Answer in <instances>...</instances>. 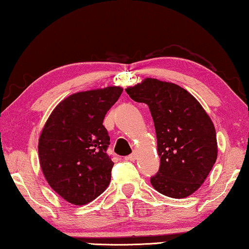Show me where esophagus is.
<instances>
[{
  "mask_svg": "<svg viewBox=\"0 0 249 249\" xmlns=\"http://www.w3.org/2000/svg\"><path fill=\"white\" fill-rule=\"evenodd\" d=\"M137 159V155L135 153H133V154H131V155H128L127 157H126V160H132V161H134Z\"/></svg>",
  "mask_w": 249,
  "mask_h": 249,
  "instance_id": "1",
  "label": "esophagus"
}]
</instances>
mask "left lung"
<instances>
[{
	"mask_svg": "<svg viewBox=\"0 0 249 249\" xmlns=\"http://www.w3.org/2000/svg\"><path fill=\"white\" fill-rule=\"evenodd\" d=\"M129 97L148 105L160 157L152 186L165 196L185 198L207 178L217 160L214 124L196 98L171 82L147 77L126 89Z\"/></svg>",
	"mask_w": 249,
	"mask_h": 249,
	"instance_id": "1",
	"label": "left lung"
}]
</instances>
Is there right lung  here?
I'll return each mask as SVG.
<instances>
[{
  "instance_id": "1",
  "label": "right lung",
  "mask_w": 249,
  "mask_h": 249,
  "mask_svg": "<svg viewBox=\"0 0 249 249\" xmlns=\"http://www.w3.org/2000/svg\"><path fill=\"white\" fill-rule=\"evenodd\" d=\"M122 92L121 86L77 92L47 118L38 139L39 165L66 202L81 206L107 188L114 163L106 154L109 136L103 121Z\"/></svg>"
}]
</instances>
